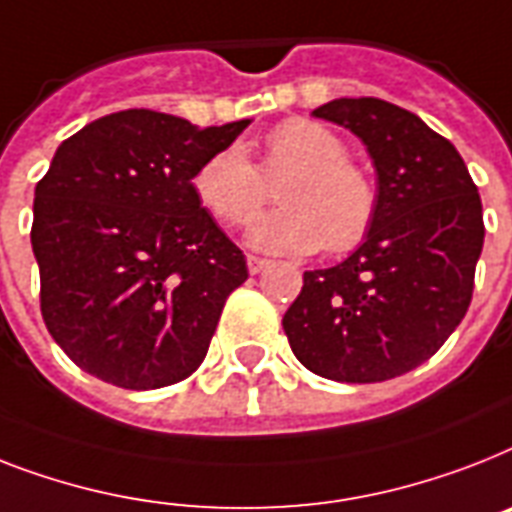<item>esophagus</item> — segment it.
<instances>
[{"label": "esophagus", "instance_id": "esophagus-1", "mask_svg": "<svg viewBox=\"0 0 512 512\" xmlns=\"http://www.w3.org/2000/svg\"><path fill=\"white\" fill-rule=\"evenodd\" d=\"M247 268H249V273L255 276V273H260L263 268H268V260H265V257H257V255H247Z\"/></svg>", "mask_w": 512, "mask_h": 512}]
</instances>
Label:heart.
<instances>
[{
    "mask_svg": "<svg viewBox=\"0 0 512 512\" xmlns=\"http://www.w3.org/2000/svg\"><path fill=\"white\" fill-rule=\"evenodd\" d=\"M278 186V210L260 215L249 242L265 252L305 255L326 247L344 255L363 244L378 210V191L368 170L347 157V144L323 123L281 120L263 141L260 168L239 144L218 149L197 168L191 184L199 202L226 226H244L268 199V181Z\"/></svg>",
    "mask_w": 512,
    "mask_h": 512,
    "instance_id": "1",
    "label": "heart"
}]
</instances>
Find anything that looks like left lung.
<instances>
[{
    "instance_id": "8db88e82",
    "label": "left lung",
    "mask_w": 512,
    "mask_h": 512,
    "mask_svg": "<svg viewBox=\"0 0 512 512\" xmlns=\"http://www.w3.org/2000/svg\"><path fill=\"white\" fill-rule=\"evenodd\" d=\"M313 115L368 147L378 210L344 263L302 276L284 331L307 371L376 384L426 363L468 313L484 247L481 197L458 149L413 112L360 97Z\"/></svg>"
}]
</instances>
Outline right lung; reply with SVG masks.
I'll list each match as a JSON object with an SVG mask.
<instances>
[{"label": "right lung", "mask_w": 512, "mask_h": 512, "mask_svg": "<svg viewBox=\"0 0 512 512\" xmlns=\"http://www.w3.org/2000/svg\"><path fill=\"white\" fill-rule=\"evenodd\" d=\"M247 126L123 110L57 147L36 184L31 244L44 323L81 371L139 392L202 365L249 273L191 178Z\"/></svg>", "instance_id": "add662e5"}]
</instances>
